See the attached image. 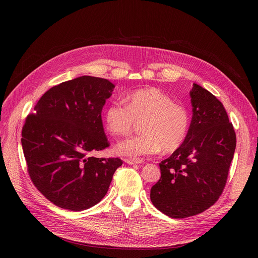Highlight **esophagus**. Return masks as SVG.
<instances>
[{
	"label": "esophagus",
	"mask_w": 258,
	"mask_h": 258,
	"mask_svg": "<svg viewBox=\"0 0 258 258\" xmlns=\"http://www.w3.org/2000/svg\"><path fill=\"white\" fill-rule=\"evenodd\" d=\"M127 164H139V163H143V159H139V158H126L124 160Z\"/></svg>",
	"instance_id": "1"
}]
</instances>
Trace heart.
<instances>
[{"mask_svg": "<svg viewBox=\"0 0 258 258\" xmlns=\"http://www.w3.org/2000/svg\"><path fill=\"white\" fill-rule=\"evenodd\" d=\"M125 104L113 102L104 115L108 132L116 137L130 135L136 122L142 121V135L116 146L118 154L127 157L172 153L185 142L190 117L187 109L156 88L138 89L125 96Z\"/></svg>", "mask_w": 258, "mask_h": 258, "instance_id": "b5f03b06", "label": "heart"}]
</instances>
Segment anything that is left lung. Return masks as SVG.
<instances>
[{"mask_svg":"<svg viewBox=\"0 0 258 258\" xmlns=\"http://www.w3.org/2000/svg\"><path fill=\"white\" fill-rule=\"evenodd\" d=\"M190 96L188 136L159 163L161 176L150 193L153 205L173 218L199 214L218 200L236 149V133L222 102L197 84Z\"/></svg>","mask_w":258,"mask_h":258,"instance_id":"left-lung-1","label":"left lung"}]
</instances>
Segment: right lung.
Masks as SVG:
<instances>
[{"label": "right lung", "instance_id": "obj_1", "mask_svg": "<svg viewBox=\"0 0 258 258\" xmlns=\"http://www.w3.org/2000/svg\"><path fill=\"white\" fill-rule=\"evenodd\" d=\"M108 80L84 76L48 90L21 133L27 171L35 188L63 209H88L106 195L119 158H96L109 147L102 109L112 95Z\"/></svg>", "mask_w": 258, "mask_h": 258}]
</instances>
